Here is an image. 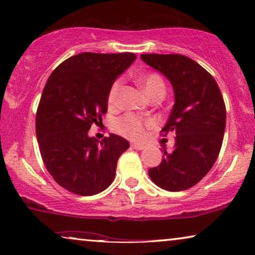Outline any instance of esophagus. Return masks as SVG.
Masks as SVG:
<instances>
[{
    "mask_svg": "<svg viewBox=\"0 0 255 255\" xmlns=\"http://www.w3.org/2000/svg\"><path fill=\"white\" fill-rule=\"evenodd\" d=\"M131 147L134 148V149H138V151H141V149L145 148V146L144 145H140V144H137V142H132Z\"/></svg>",
    "mask_w": 255,
    "mask_h": 255,
    "instance_id": "1",
    "label": "esophagus"
}]
</instances>
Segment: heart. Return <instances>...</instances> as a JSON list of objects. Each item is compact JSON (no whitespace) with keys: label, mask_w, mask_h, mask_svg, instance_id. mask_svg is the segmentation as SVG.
<instances>
[{"label":"heart","mask_w":255,"mask_h":255,"mask_svg":"<svg viewBox=\"0 0 255 255\" xmlns=\"http://www.w3.org/2000/svg\"><path fill=\"white\" fill-rule=\"evenodd\" d=\"M138 81L144 89L149 99L155 96H162L166 93V85L161 76L156 73H146L138 78ZM122 87V80H116L113 85L110 86L109 92H108V106L109 108H115L118 104L120 99V92ZM155 127L153 121H144L135 115L128 114L117 120L114 124V130L118 133L125 135V137L132 138L134 140H142L147 134V130H151Z\"/></svg>","instance_id":"heart-1"}]
</instances>
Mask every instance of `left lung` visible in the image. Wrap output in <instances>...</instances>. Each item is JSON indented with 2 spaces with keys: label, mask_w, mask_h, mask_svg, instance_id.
Segmentation results:
<instances>
[{
  "label": "left lung",
  "mask_w": 255,
  "mask_h": 255,
  "mask_svg": "<svg viewBox=\"0 0 255 255\" xmlns=\"http://www.w3.org/2000/svg\"><path fill=\"white\" fill-rule=\"evenodd\" d=\"M142 61L172 83L175 103L161 130L173 133L172 152L163 149L162 161L148 169L156 186L168 191L189 189L212 168L221 151L226 109L221 89L210 73L181 54H141Z\"/></svg>",
  "instance_id": "left-lung-1"
}]
</instances>
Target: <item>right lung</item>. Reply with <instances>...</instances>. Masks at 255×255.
Wrapping results in <instances>:
<instances>
[{"mask_svg": "<svg viewBox=\"0 0 255 255\" xmlns=\"http://www.w3.org/2000/svg\"><path fill=\"white\" fill-rule=\"evenodd\" d=\"M134 60L130 52H85L62 61L44 87L36 114L40 154L55 182L73 194L92 196L107 189L130 146L120 135L99 141L88 131L107 113L110 86Z\"/></svg>", "mask_w": 255, "mask_h": 255, "instance_id": "1", "label": "right lung"}]
</instances>
